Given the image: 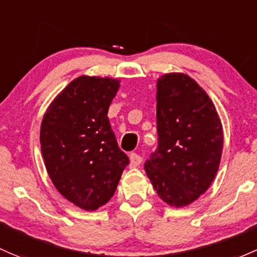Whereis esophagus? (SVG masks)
Masks as SVG:
<instances>
[{
	"label": "esophagus",
	"mask_w": 257,
	"mask_h": 257,
	"mask_svg": "<svg viewBox=\"0 0 257 257\" xmlns=\"http://www.w3.org/2000/svg\"><path fill=\"white\" fill-rule=\"evenodd\" d=\"M129 159H131V165L133 167H137L139 166L140 164H142L143 161V158L140 155H138L137 153H132L131 155H129Z\"/></svg>",
	"instance_id": "esophagus-1"
}]
</instances>
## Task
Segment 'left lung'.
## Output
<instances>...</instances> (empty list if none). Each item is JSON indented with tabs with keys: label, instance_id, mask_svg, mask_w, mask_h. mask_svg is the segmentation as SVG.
<instances>
[{
	"label": "left lung",
	"instance_id": "obj_1",
	"mask_svg": "<svg viewBox=\"0 0 257 257\" xmlns=\"http://www.w3.org/2000/svg\"><path fill=\"white\" fill-rule=\"evenodd\" d=\"M156 90L158 149L144 169L165 203L186 207L217 175L223 128L212 99L188 75L165 74Z\"/></svg>",
	"mask_w": 257,
	"mask_h": 257
}]
</instances>
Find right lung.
<instances>
[{
	"label": "right lung",
	"instance_id": "add662e5",
	"mask_svg": "<svg viewBox=\"0 0 257 257\" xmlns=\"http://www.w3.org/2000/svg\"><path fill=\"white\" fill-rule=\"evenodd\" d=\"M119 80L80 76L48 107L40 149L49 177L67 201L85 210L106 204L129 159L119 149L107 113Z\"/></svg>",
	"mask_w": 257,
	"mask_h": 257
}]
</instances>
